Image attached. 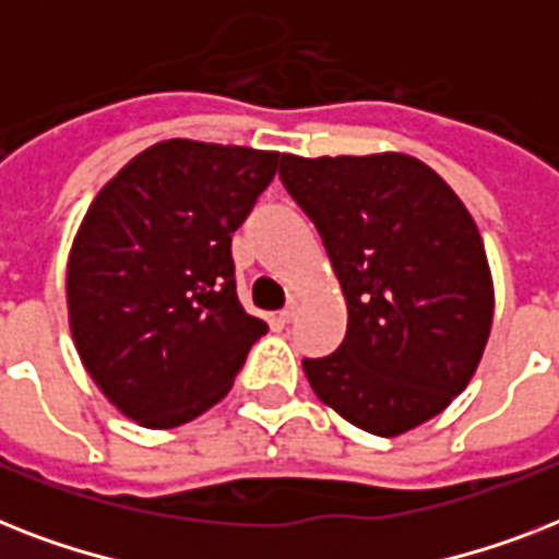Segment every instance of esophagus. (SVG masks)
Listing matches in <instances>:
<instances>
[{"label":"esophagus","mask_w":559,"mask_h":559,"mask_svg":"<svg viewBox=\"0 0 559 559\" xmlns=\"http://www.w3.org/2000/svg\"><path fill=\"white\" fill-rule=\"evenodd\" d=\"M296 316H298V305H296V301H293V305H287V307H284V310H281V316H278V319H281V322H293V319H296Z\"/></svg>","instance_id":"1"}]
</instances>
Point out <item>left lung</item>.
<instances>
[{"mask_svg": "<svg viewBox=\"0 0 559 559\" xmlns=\"http://www.w3.org/2000/svg\"><path fill=\"white\" fill-rule=\"evenodd\" d=\"M278 174L319 228L348 305L340 348L301 362L316 397L380 438L441 415L493 324L485 243L464 202L406 153H284Z\"/></svg>", "mask_w": 559, "mask_h": 559, "instance_id": "obj_1", "label": "left lung"}]
</instances>
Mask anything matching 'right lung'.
Returning a JSON list of instances; mask_svg holds the SVG:
<instances>
[{
    "label": "right lung",
    "instance_id": "right-lung-1",
    "mask_svg": "<svg viewBox=\"0 0 559 559\" xmlns=\"http://www.w3.org/2000/svg\"><path fill=\"white\" fill-rule=\"evenodd\" d=\"M281 153L170 139L92 200L69 254L74 348L112 406L170 429L226 397L266 322L237 298L231 235Z\"/></svg>",
    "mask_w": 559,
    "mask_h": 559
}]
</instances>
